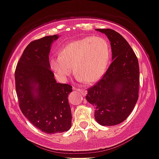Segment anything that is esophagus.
I'll return each mask as SVG.
<instances>
[{
    "label": "esophagus",
    "instance_id": "34e87169",
    "mask_svg": "<svg viewBox=\"0 0 159 159\" xmlns=\"http://www.w3.org/2000/svg\"><path fill=\"white\" fill-rule=\"evenodd\" d=\"M75 91H79L80 93H81L83 95H85V94H87L86 91H84V89H78V88H75Z\"/></svg>",
    "mask_w": 159,
    "mask_h": 159
}]
</instances>
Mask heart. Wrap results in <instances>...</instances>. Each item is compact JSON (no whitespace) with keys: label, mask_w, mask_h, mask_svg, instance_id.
<instances>
[{"label":"heart","mask_w":159,"mask_h":159,"mask_svg":"<svg viewBox=\"0 0 159 159\" xmlns=\"http://www.w3.org/2000/svg\"><path fill=\"white\" fill-rule=\"evenodd\" d=\"M110 58L108 41L102 37L88 36L64 46L58 56L50 58L49 64L61 81H65L75 70L78 79L93 83L105 75Z\"/></svg>","instance_id":"heart-1"}]
</instances>
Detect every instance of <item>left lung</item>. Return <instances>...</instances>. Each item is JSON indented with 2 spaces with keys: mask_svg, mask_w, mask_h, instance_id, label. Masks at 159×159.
Returning <instances> with one entry per match:
<instances>
[{
  "mask_svg": "<svg viewBox=\"0 0 159 159\" xmlns=\"http://www.w3.org/2000/svg\"><path fill=\"white\" fill-rule=\"evenodd\" d=\"M111 42L112 62L104 76L88 89L86 99L95 107L94 118L102 125L124 121L139 98V61L128 41L112 29H97Z\"/></svg>",
  "mask_w": 159,
  "mask_h": 159,
  "instance_id": "1",
  "label": "left lung"
}]
</instances>
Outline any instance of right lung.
Here are the masks:
<instances>
[{
  "label": "right lung",
  "instance_id": "right-lung-1",
  "mask_svg": "<svg viewBox=\"0 0 159 159\" xmlns=\"http://www.w3.org/2000/svg\"><path fill=\"white\" fill-rule=\"evenodd\" d=\"M56 34L31 41L14 72L19 107L32 125L47 134L64 132L71 126L68 96L72 86L57 83L50 69L49 53Z\"/></svg>",
  "mask_w": 159,
  "mask_h": 159
}]
</instances>
